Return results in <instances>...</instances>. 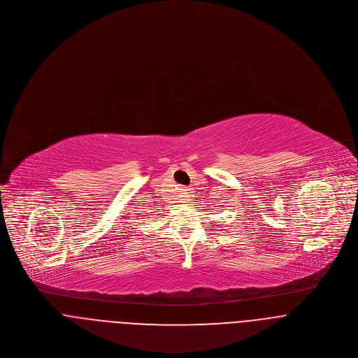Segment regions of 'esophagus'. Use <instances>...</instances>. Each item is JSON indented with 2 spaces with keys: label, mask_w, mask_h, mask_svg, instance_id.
Returning <instances> with one entry per match:
<instances>
[{
  "label": "esophagus",
  "mask_w": 358,
  "mask_h": 358,
  "mask_svg": "<svg viewBox=\"0 0 358 358\" xmlns=\"http://www.w3.org/2000/svg\"><path fill=\"white\" fill-rule=\"evenodd\" d=\"M191 191H192V189H188V188H184V192H185V194H191Z\"/></svg>",
  "instance_id": "obj_1"
}]
</instances>
